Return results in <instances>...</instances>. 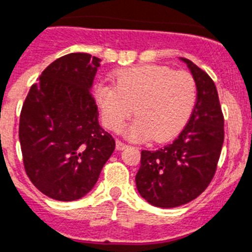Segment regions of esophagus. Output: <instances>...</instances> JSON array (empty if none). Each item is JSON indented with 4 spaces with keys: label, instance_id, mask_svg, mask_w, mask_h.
I'll list each match as a JSON object with an SVG mask.
<instances>
[{
    "label": "esophagus",
    "instance_id": "obj_1",
    "mask_svg": "<svg viewBox=\"0 0 252 252\" xmlns=\"http://www.w3.org/2000/svg\"><path fill=\"white\" fill-rule=\"evenodd\" d=\"M126 147V143L119 141V139H116V150H118V151H122V150H124Z\"/></svg>",
    "mask_w": 252,
    "mask_h": 252
}]
</instances>
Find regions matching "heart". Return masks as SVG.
Instances as JSON below:
<instances>
[{
  "label": "heart",
  "mask_w": 252,
  "mask_h": 252,
  "mask_svg": "<svg viewBox=\"0 0 252 252\" xmlns=\"http://www.w3.org/2000/svg\"><path fill=\"white\" fill-rule=\"evenodd\" d=\"M196 92V82L187 71L141 65L116 73L115 84H97L94 98L110 130L119 132L134 110L137 119L126 134L137 141L151 138L164 142L185 128Z\"/></svg>",
  "instance_id": "obj_1"
}]
</instances>
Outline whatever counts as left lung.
I'll return each mask as SVG.
<instances>
[{
    "mask_svg": "<svg viewBox=\"0 0 252 252\" xmlns=\"http://www.w3.org/2000/svg\"><path fill=\"white\" fill-rule=\"evenodd\" d=\"M197 88L189 120L179 136L162 149L141 151L136 175L139 194L158 208H177L200 196L217 172L224 141V116L209 74L183 59Z\"/></svg>",
    "mask_w": 252,
    "mask_h": 252,
    "instance_id": "obj_1",
    "label": "left lung"
}]
</instances>
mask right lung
Returning <instances> with one entry per match:
<instances>
[{
	"mask_svg": "<svg viewBox=\"0 0 252 252\" xmlns=\"http://www.w3.org/2000/svg\"><path fill=\"white\" fill-rule=\"evenodd\" d=\"M98 58L67 54L48 65L23 103L19 139L27 175L59 201H74L94 188L115 141L98 124L92 96Z\"/></svg>",
	"mask_w": 252,
	"mask_h": 252,
	"instance_id": "1",
	"label": "right lung"
}]
</instances>
